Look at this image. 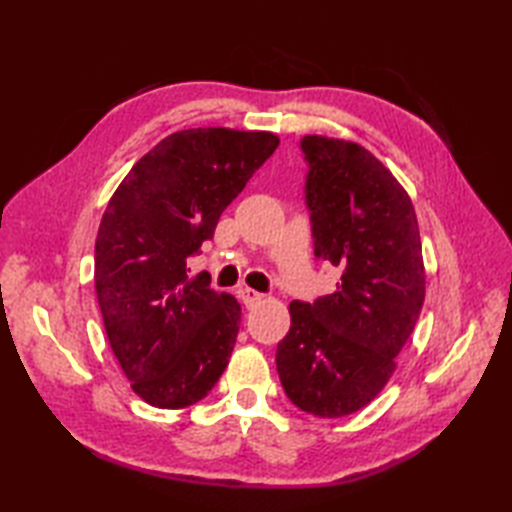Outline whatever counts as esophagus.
I'll use <instances>...</instances> for the list:
<instances>
[{
  "label": "esophagus",
  "instance_id": "obj_1",
  "mask_svg": "<svg viewBox=\"0 0 512 512\" xmlns=\"http://www.w3.org/2000/svg\"><path fill=\"white\" fill-rule=\"evenodd\" d=\"M239 297H242V301L246 303L248 308L255 306V303H259V301L264 299L262 292H257V290H253V288H239Z\"/></svg>",
  "mask_w": 512,
  "mask_h": 512
}]
</instances>
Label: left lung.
I'll list each match as a JSON object with an SVG mask.
<instances>
[{
  "label": "left lung",
  "instance_id": "obj_1",
  "mask_svg": "<svg viewBox=\"0 0 512 512\" xmlns=\"http://www.w3.org/2000/svg\"><path fill=\"white\" fill-rule=\"evenodd\" d=\"M301 151L314 255L343 275L332 295L290 303L275 361L292 405L343 418L383 391L420 317V231L407 191L365 147L303 136Z\"/></svg>",
  "mask_w": 512,
  "mask_h": 512
}]
</instances>
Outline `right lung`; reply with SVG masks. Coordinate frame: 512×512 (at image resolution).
Segmentation results:
<instances>
[{
	"label": "right lung",
	"mask_w": 512,
	"mask_h": 512,
	"mask_svg": "<svg viewBox=\"0 0 512 512\" xmlns=\"http://www.w3.org/2000/svg\"><path fill=\"white\" fill-rule=\"evenodd\" d=\"M270 132L198 127L162 138L118 184L96 235L105 332L136 394L160 409L202 400L220 380L242 308L187 259L273 156Z\"/></svg>",
	"instance_id": "1"
}]
</instances>
